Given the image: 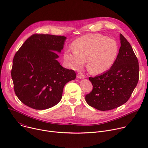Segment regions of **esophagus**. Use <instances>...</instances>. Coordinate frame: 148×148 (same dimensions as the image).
<instances>
[{
    "instance_id": "1",
    "label": "esophagus",
    "mask_w": 148,
    "mask_h": 148,
    "mask_svg": "<svg viewBox=\"0 0 148 148\" xmlns=\"http://www.w3.org/2000/svg\"><path fill=\"white\" fill-rule=\"evenodd\" d=\"M77 78H79V79H83L85 78V76H84V75L82 73H78V74H77Z\"/></svg>"
}]
</instances>
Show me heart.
Instances as JSON below:
<instances>
[{
	"instance_id": "b5f03b06",
	"label": "heart",
	"mask_w": 148,
	"mask_h": 148,
	"mask_svg": "<svg viewBox=\"0 0 148 148\" xmlns=\"http://www.w3.org/2000/svg\"><path fill=\"white\" fill-rule=\"evenodd\" d=\"M74 50L68 49L64 57L69 66L74 70L81 69L87 60V69L95 74L110 70L119 53L117 42L101 34H88L74 41Z\"/></svg>"
}]
</instances>
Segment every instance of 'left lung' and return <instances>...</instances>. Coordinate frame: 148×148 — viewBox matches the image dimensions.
<instances>
[{"label": "left lung", "instance_id": "1", "mask_svg": "<svg viewBox=\"0 0 148 148\" xmlns=\"http://www.w3.org/2000/svg\"><path fill=\"white\" fill-rule=\"evenodd\" d=\"M121 47L111 68L95 77H90L93 89L86 95L91 107L99 111L113 110L126 103L139 80V63L132 46L120 34Z\"/></svg>", "mask_w": 148, "mask_h": 148}]
</instances>
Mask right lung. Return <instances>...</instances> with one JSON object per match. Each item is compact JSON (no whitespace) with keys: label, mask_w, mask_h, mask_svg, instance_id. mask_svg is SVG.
<instances>
[{"label":"right lung","mask_w":148,"mask_h":148,"mask_svg":"<svg viewBox=\"0 0 148 148\" xmlns=\"http://www.w3.org/2000/svg\"><path fill=\"white\" fill-rule=\"evenodd\" d=\"M67 37L35 34L15 54L12 78L17 98L27 106L43 110L61 99L66 84L76 78L74 70L62 67L57 60Z\"/></svg>","instance_id":"obj_1"}]
</instances>
